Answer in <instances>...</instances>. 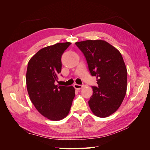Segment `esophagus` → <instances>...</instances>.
Instances as JSON below:
<instances>
[{
  "mask_svg": "<svg viewBox=\"0 0 150 150\" xmlns=\"http://www.w3.org/2000/svg\"><path fill=\"white\" fill-rule=\"evenodd\" d=\"M74 88H75V89L79 90V89H82V88L83 87V85H80V84H74Z\"/></svg>",
  "mask_w": 150,
  "mask_h": 150,
  "instance_id": "34e87169",
  "label": "esophagus"
}]
</instances>
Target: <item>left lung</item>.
<instances>
[{"label": "left lung", "mask_w": 150, "mask_h": 150, "mask_svg": "<svg viewBox=\"0 0 150 150\" xmlns=\"http://www.w3.org/2000/svg\"><path fill=\"white\" fill-rule=\"evenodd\" d=\"M76 45L86 57L98 87L92 86L93 96L88 101L94 115L106 117L120 108L127 89V69L121 53L103 40H87Z\"/></svg>", "instance_id": "obj_1"}]
</instances>
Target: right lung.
<instances>
[{
    "label": "right lung",
    "instance_id": "obj_1",
    "mask_svg": "<svg viewBox=\"0 0 150 150\" xmlns=\"http://www.w3.org/2000/svg\"><path fill=\"white\" fill-rule=\"evenodd\" d=\"M71 44L57 43L44 47L28 62L26 84L30 101L40 114L52 121L64 118L75 96L73 86L54 84L61 72L62 54Z\"/></svg>",
    "mask_w": 150,
    "mask_h": 150
}]
</instances>
